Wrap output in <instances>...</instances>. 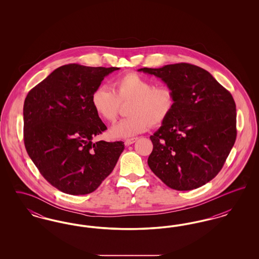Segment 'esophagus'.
Listing matches in <instances>:
<instances>
[{"instance_id": "obj_1", "label": "esophagus", "mask_w": 259, "mask_h": 259, "mask_svg": "<svg viewBox=\"0 0 259 259\" xmlns=\"http://www.w3.org/2000/svg\"><path fill=\"white\" fill-rule=\"evenodd\" d=\"M137 140H138V138H131V139H127V140H125L124 144H125V146H130V145L134 144Z\"/></svg>"}]
</instances>
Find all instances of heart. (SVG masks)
<instances>
[{
  "mask_svg": "<svg viewBox=\"0 0 259 259\" xmlns=\"http://www.w3.org/2000/svg\"><path fill=\"white\" fill-rule=\"evenodd\" d=\"M128 116L111 130L113 138H129L145 132L150 125L163 123L172 112L175 95L167 87H155L147 77L128 73L116 78L112 89L106 85L97 87L91 95V104L99 116L114 122L121 103H129Z\"/></svg>",
  "mask_w": 259,
  "mask_h": 259,
  "instance_id": "obj_1",
  "label": "heart"
}]
</instances>
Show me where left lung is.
<instances>
[{
  "mask_svg": "<svg viewBox=\"0 0 259 259\" xmlns=\"http://www.w3.org/2000/svg\"><path fill=\"white\" fill-rule=\"evenodd\" d=\"M138 71L159 77L175 95L172 112L150 136V170L176 190L206 185L222 170L236 141L232 95L195 65L179 63Z\"/></svg>",
  "mask_w": 259,
  "mask_h": 259,
  "instance_id": "obj_1",
  "label": "left lung"
}]
</instances>
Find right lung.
Listing matches in <instances>:
<instances>
[{
  "instance_id": "obj_1",
  "label": "right lung",
  "mask_w": 259,
  "mask_h": 259,
  "mask_svg": "<svg viewBox=\"0 0 259 259\" xmlns=\"http://www.w3.org/2000/svg\"><path fill=\"white\" fill-rule=\"evenodd\" d=\"M119 68L64 65L31 89L23 107L24 144L41 176L71 195L93 192L112 172L123 142L93 138L107 129L91 104L93 91Z\"/></svg>"
}]
</instances>
